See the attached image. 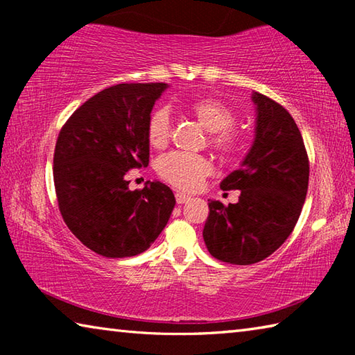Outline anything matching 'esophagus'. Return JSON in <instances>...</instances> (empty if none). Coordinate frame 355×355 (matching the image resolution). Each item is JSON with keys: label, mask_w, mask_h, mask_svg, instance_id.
<instances>
[{"label": "esophagus", "mask_w": 355, "mask_h": 355, "mask_svg": "<svg viewBox=\"0 0 355 355\" xmlns=\"http://www.w3.org/2000/svg\"><path fill=\"white\" fill-rule=\"evenodd\" d=\"M189 199H191V197H189L188 194H184V192H180V191L175 192V200H177V203H184V202H188Z\"/></svg>", "instance_id": "esophagus-1"}]
</instances>
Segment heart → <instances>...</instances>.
<instances>
[{
    "label": "heart",
    "instance_id": "1",
    "mask_svg": "<svg viewBox=\"0 0 355 355\" xmlns=\"http://www.w3.org/2000/svg\"><path fill=\"white\" fill-rule=\"evenodd\" d=\"M188 111L203 128L209 131L208 144L222 156H233L241 147V136L232 127L236 116L219 98L202 97L186 103ZM172 123L166 107H156L147 119L146 137L153 148H164L171 141ZM158 175L178 189L192 191L211 172V163L202 155L172 152L161 156L156 164Z\"/></svg>",
    "mask_w": 355,
    "mask_h": 355
}]
</instances>
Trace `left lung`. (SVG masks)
I'll return each mask as SVG.
<instances>
[{
    "label": "left lung",
    "instance_id": "8db88e82",
    "mask_svg": "<svg viewBox=\"0 0 355 355\" xmlns=\"http://www.w3.org/2000/svg\"><path fill=\"white\" fill-rule=\"evenodd\" d=\"M255 141L241 167L222 180L239 189L238 203L209 200L203 239L214 258L254 264L277 250L296 227L309 189L310 164L302 135L284 106L254 92Z\"/></svg>",
    "mask_w": 355,
    "mask_h": 355
}]
</instances>
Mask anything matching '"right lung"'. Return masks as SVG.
Returning <instances> with one entry per match:
<instances>
[{"label": "right lung", "instance_id": "1", "mask_svg": "<svg viewBox=\"0 0 355 355\" xmlns=\"http://www.w3.org/2000/svg\"><path fill=\"white\" fill-rule=\"evenodd\" d=\"M166 83H125L89 98L59 131L53 178L59 211L80 241L106 258L135 257L163 232L175 197L159 182L130 191L148 166L146 123Z\"/></svg>", "mask_w": 355, "mask_h": 355}]
</instances>
